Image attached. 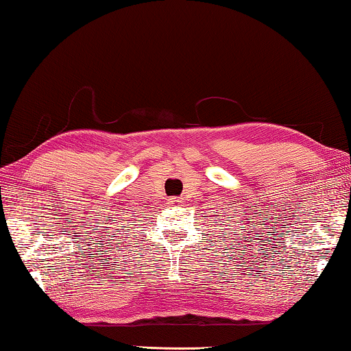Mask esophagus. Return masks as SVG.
<instances>
[{
  "label": "esophagus",
  "instance_id": "1",
  "mask_svg": "<svg viewBox=\"0 0 351 351\" xmlns=\"http://www.w3.org/2000/svg\"><path fill=\"white\" fill-rule=\"evenodd\" d=\"M169 204H171V206L180 204V199H178V198H170V199H169Z\"/></svg>",
  "mask_w": 351,
  "mask_h": 351
}]
</instances>
